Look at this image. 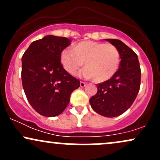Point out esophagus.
I'll return each instance as SVG.
<instances>
[{
  "label": "esophagus",
  "mask_w": 160,
  "mask_h": 160,
  "mask_svg": "<svg viewBox=\"0 0 160 160\" xmlns=\"http://www.w3.org/2000/svg\"><path fill=\"white\" fill-rule=\"evenodd\" d=\"M80 87L83 88V87H85V86H86V82H82V81H81V82H80Z\"/></svg>",
  "instance_id": "34e87169"
}]
</instances>
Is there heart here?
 <instances>
[{
    "label": "heart",
    "instance_id": "1",
    "mask_svg": "<svg viewBox=\"0 0 160 160\" xmlns=\"http://www.w3.org/2000/svg\"><path fill=\"white\" fill-rule=\"evenodd\" d=\"M84 62L83 75L93 78L95 82H103L113 78L118 71L120 54L115 46L86 40L61 53V63L71 75H76Z\"/></svg>",
    "mask_w": 160,
    "mask_h": 160
}]
</instances>
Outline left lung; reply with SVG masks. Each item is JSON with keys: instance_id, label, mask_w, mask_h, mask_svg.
<instances>
[{"instance_id": "1", "label": "left lung", "mask_w": 160, "mask_h": 160, "mask_svg": "<svg viewBox=\"0 0 160 160\" xmlns=\"http://www.w3.org/2000/svg\"><path fill=\"white\" fill-rule=\"evenodd\" d=\"M115 46L120 54V65L111 79L97 84L98 92L89 99L91 107L106 117H118L131 107L141 84V68L138 56L120 40L104 39Z\"/></svg>"}]
</instances>
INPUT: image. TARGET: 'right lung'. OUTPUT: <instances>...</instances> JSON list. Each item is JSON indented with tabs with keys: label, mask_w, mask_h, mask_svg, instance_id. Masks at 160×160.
Returning a JSON list of instances; mask_svg holds the SVG:
<instances>
[{
	"label": "right lung",
	"mask_w": 160,
	"mask_h": 160,
	"mask_svg": "<svg viewBox=\"0 0 160 160\" xmlns=\"http://www.w3.org/2000/svg\"><path fill=\"white\" fill-rule=\"evenodd\" d=\"M65 37L45 36L32 42L22 57V82L28 101L40 115L61 114L80 81L61 64V53L71 44Z\"/></svg>",
	"instance_id": "add662e5"
}]
</instances>
